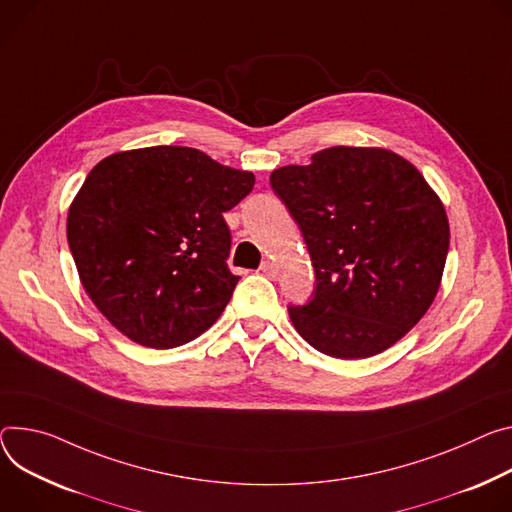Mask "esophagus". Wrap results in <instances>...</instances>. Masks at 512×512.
Wrapping results in <instances>:
<instances>
[{
  "instance_id": "34e87169",
  "label": "esophagus",
  "mask_w": 512,
  "mask_h": 512,
  "mask_svg": "<svg viewBox=\"0 0 512 512\" xmlns=\"http://www.w3.org/2000/svg\"><path fill=\"white\" fill-rule=\"evenodd\" d=\"M261 271H263V275L269 277V280H275V277H277V267H275L273 261H265V263L261 265Z\"/></svg>"
}]
</instances>
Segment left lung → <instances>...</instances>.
<instances>
[{"label": "left lung", "mask_w": 512, "mask_h": 512, "mask_svg": "<svg viewBox=\"0 0 512 512\" xmlns=\"http://www.w3.org/2000/svg\"><path fill=\"white\" fill-rule=\"evenodd\" d=\"M306 241L316 275L294 329L316 351L365 359L398 343L431 308L449 251L435 190L380 147H331L269 177Z\"/></svg>", "instance_id": "left-lung-1"}]
</instances>
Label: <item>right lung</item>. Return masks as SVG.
Masks as SVG:
<instances>
[{"mask_svg": "<svg viewBox=\"0 0 512 512\" xmlns=\"http://www.w3.org/2000/svg\"><path fill=\"white\" fill-rule=\"evenodd\" d=\"M255 185L251 171L190 147H147L102 159L67 214L83 290L130 341L171 349L208 331L239 275L226 257L224 212Z\"/></svg>", "mask_w": 512, "mask_h": 512, "instance_id": "right-lung-1", "label": "right lung"}]
</instances>
